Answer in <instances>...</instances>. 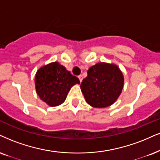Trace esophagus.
<instances>
[{
  "mask_svg": "<svg viewBox=\"0 0 160 160\" xmlns=\"http://www.w3.org/2000/svg\"><path fill=\"white\" fill-rule=\"evenodd\" d=\"M78 78H79L80 82H82V80H83V76H82V75H79V76H78Z\"/></svg>",
  "mask_w": 160,
  "mask_h": 160,
  "instance_id": "1",
  "label": "esophagus"
}]
</instances>
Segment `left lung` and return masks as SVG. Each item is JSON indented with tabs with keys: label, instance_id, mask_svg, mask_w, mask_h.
<instances>
[{
	"label": "left lung",
	"instance_id": "1",
	"mask_svg": "<svg viewBox=\"0 0 160 160\" xmlns=\"http://www.w3.org/2000/svg\"><path fill=\"white\" fill-rule=\"evenodd\" d=\"M124 76L115 64L99 62L88 70L80 88L86 102L92 108L112 105L122 93Z\"/></svg>",
	"mask_w": 160,
	"mask_h": 160
}]
</instances>
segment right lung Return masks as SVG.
<instances>
[{
    "label": "right lung",
    "mask_w": 160,
    "mask_h": 160,
    "mask_svg": "<svg viewBox=\"0 0 160 160\" xmlns=\"http://www.w3.org/2000/svg\"><path fill=\"white\" fill-rule=\"evenodd\" d=\"M76 84H80L79 79L57 62L41 67L35 77L37 94L50 107L64 103L71 88Z\"/></svg>",
    "instance_id": "add662e5"
}]
</instances>
